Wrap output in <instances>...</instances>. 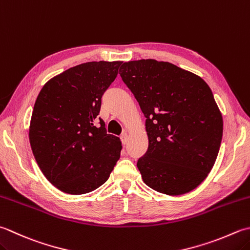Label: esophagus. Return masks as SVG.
I'll return each mask as SVG.
<instances>
[{
    "mask_svg": "<svg viewBox=\"0 0 250 250\" xmlns=\"http://www.w3.org/2000/svg\"><path fill=\"white\" fill-rule=\"evenodd\" d=\"M120 139H121L122 144L125 145V144H126V142H128V133H126V132H124V133L121 134Z\"/></svg>",
    "mask_w": 250,
    "mask_h": 250,
    "instance_id": "1",
    "label": "esophagus"
}]
</instances>
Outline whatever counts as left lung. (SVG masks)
Masks as SVG:
<instances>
[{
	"label": "left lung",
	"mask_w": 250,
	"mask_h": 250,
	"mask_svg": "<svg viewBox=\"0 0 250 250\" xmlns=\"http://www.w3.org/2000/svg\"><path fill=\"white\" fill-rule=\"evenodd\" d=\"M119 73L146 118L148 148L136 164L144 183L172 196L196 188L216 163L223 133L209 85L155 60L125 62Z\"/></svg>",
	"instance_id": "1"
}]
</instances>
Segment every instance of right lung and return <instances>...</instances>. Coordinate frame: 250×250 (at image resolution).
Wrapping results in <instances>:
<instances>
[{"mask_svg": "<svg viewBox=\"0 0 250 250\" xmlns=\"http://www.w3.org/2000/svg\"><path fill=\"white\" fill-rule=\"evenodd\" d=\"M122 62H89L47 81L34 103L29 141L37 164L54 187L90 193L108 180L121 142L100 118L102 96Z\"/></svg>", "mask_w": 250, "mask_h": 250, "instance_id": "right-lung-1", "label": "right lung"}]
</instances>
